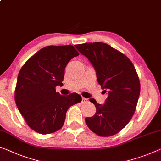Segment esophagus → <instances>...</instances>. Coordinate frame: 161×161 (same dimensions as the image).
Returning <instances> with one entry per match:
<instances>
[{
	"label": "esophagus",
	"instance_id": "esophagus-1",
	"mask_svg": "<svg viewBox=\"0 0 161 161\" xmlns=\"http://www.w3.org/2000/svg\"><path fill=\"white\" fill-rule=\"evenodd\" d=\"M87 102H88V99L86 98H85V97L81 98V103H87Z\"/></svg>",
	"mask_w": 161,
	"mask_h": 161
}]
</instances>
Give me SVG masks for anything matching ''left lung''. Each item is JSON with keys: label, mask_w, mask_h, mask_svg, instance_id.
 I'll use <instances>...</instances> for the list:
<instances>
[{"label": "left lung", "mask_w": 161, "mask_h": 161, "mask_svg": "<svg viewBox=\"0 0 161 161\" xmlns=\"http://www.w3.org/2000/svg\"><path fill=\"white\" fill-rule=\"evenodd\" d=\"M75 47L92 64L99 84L108 93L103 104L90 99L96 113L86 117V123L99 136H114L128 124L136 109L140 84L136 68L127 56L104 43H85Z\"/></svg>", "instance_id": "1"}]
</instances>
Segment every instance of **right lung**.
Returning a JSON list of instances; mask_svg holds the SVG:
<instances>
[{"mask_svg": "<svg viewBox=\"0 0 161 161\" xmlns=\"http://www.w3.org/2000/svg\"><path fill=\"white\" fill-rule=\"evenodd\" d=\"M80 53L71 45L47 46L28 59L18 75L15 102L33 130L42 135L62 128L71 106L81 101L77 93L56 92L62 85L68 62Z\"/></svg>", "mask_w": 161, "mask_h": 161, "instance_id": "add662e5", "label": "right lung"}]
</instances>
